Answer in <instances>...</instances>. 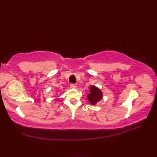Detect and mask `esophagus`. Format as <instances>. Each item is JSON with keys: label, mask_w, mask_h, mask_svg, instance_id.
<instances>
[{"label": "esophagus", "mask_w": 157, "mask_h": 157, "mask_svg": "<svg viewBox=\"0 0 157 157\" xmlns=\"http://www.w3.org/2000/svg\"><path fill=\"white\" fill-rule=\"evenodd\" d=\"M76 86H77L75 84H70V88H75Z\"/></svg>", "instance_id": "1"}]
</instances>
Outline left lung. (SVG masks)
<instances>
[{"instance_id": "1", "label": "left lung", "mask_w": 157, "mask_h": 157, "mask_svg": "<svg viewBox=\"0 0 157 157\" xmlns=\"http://www.w3.org/2000/svg\"><path fill=\"white\" fill-rule=\"evenodd\" d=\"M87 97L92 105H96V103L102 98V92L98 88L91 86L90 88V94H88Z\"/></svg>"}]
</instances>
